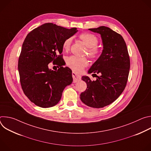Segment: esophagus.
I'll return each instance as SVG.
<instances>
[{
	"label": "esophagus",
	"instance_id": "34e87169",
	"mask_svg": "<svg viewBox=\"0 0 151 151\" xmlns=\"http://www.w3.org/2000/svg\"><path fill=\"white\" fill-rule=\"evenodd\" d=\"M72 76H73V82H77L78 81H80L81 79V76L80 75H77L74 72H72Z\"/></svg>",
	"mask_w": 151,
	"mask_h": 151
}]
</instances>
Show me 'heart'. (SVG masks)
I'll use <instances>...</instances> for the list:
<instances>
[{
	"label": "heart",
	"mask_w": 151,
	"mask_h": 151,
	"mask_svg": "<svg viewBox=\"0 0 151 151\" xmlns=\"http://www.w3.org/2000/svg\"><path fill=\"white\" fill-rule=\"evenodd\" d=\"M79 39L84 43L87 47V53L91 58H96L99 56L100 50L97 46L99 39L96 36L89 33H83L79 36ZM72 42V37L67 38L63 42V48L65 51H69ZM67 66L76 72H81L83 69L87 67L88 64V60L85 57H78L76 56H70L66 58Z\"/></svg>",
	"instance_id": "heart-1"
}]
</instances>
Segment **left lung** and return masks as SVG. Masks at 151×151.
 <instances>
[{
  "label": "left lung",
  "instance_id": "8db88e82",
  "mask_svg": "<svg viewBox=\"0 0 151 151\" xmlns=\"http://www.w3.org/2000/svg\"><path fill=\"white\" fill-rule=\"evenodd\" d=\"M89 30L100 34L103 50L88 73H97L100 76H97L96 81L88 76L82 77L87 88L81 94L80 99L88 106L101 108L113 103L124 90L130 60L125 42L121 35L105 26Z\"/></svg>",
  "mask_w": 151,
  "mask_h": 151
}]
</instances>
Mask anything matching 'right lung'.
Listing matches in <instances>:
<instances>
[{
  "label": "right lung",
  "mask_w": 151,
  "mask_h": 151,
  "mask_svg": "<svg viewBox=\"0 0 151 151\" xmlns=\"http://www.w3.org/2000/svg\"><path fill=\"white\" fill-rule=\"evenodd\" d=\"M78 32L53 23H45L27 35L18 59V69L24 94L36 106L47 108L57 104L66 86L73 81L72 70L63 67V44ZM59 66L50 70L49 63ZM65 63V62H64Z\"/></svg>",
  "instance_id": "obj_1"
}]
</instances>
